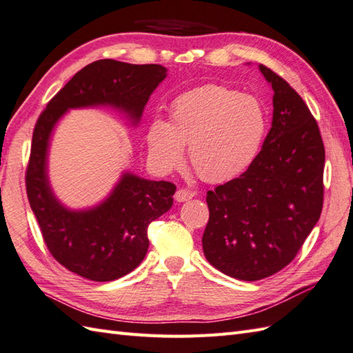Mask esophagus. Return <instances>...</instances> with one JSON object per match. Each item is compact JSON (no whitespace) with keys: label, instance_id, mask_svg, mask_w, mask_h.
Masks as SVG:
<instances>
[{"label":"esophagus","instance_id":"1","mask_svg":"<svg viewBox=\"0 0 353 353\" xmlns=\"http://www.w3.org/2000/svg\"><path fill=\"white\" fill-rule=\"evenodd\" d=\"M193 196H194L193 192H188V190H185V188H179V190H176V193H175V201L176 202H187V201H190Z\"/></svg>","mask_w":353,"mask_h":353}]
</instances>
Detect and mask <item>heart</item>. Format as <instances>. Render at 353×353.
I'll use <instances>...</instances> for the list:
<instances>
[{"instance_id":"obj_1","label":"heart","mask_w":353,"mask_h":353,"mask_svg":"<svg viewBox=\"0 0 353 353\" xmlns=\"http://www.w3.org/2000/svg\"><path fill=\"white\" fill-rule=\"evenodd\" d=\"M266 132L262 105L221 85H203L178 96L169 121L148 127V157L161 174L188 161L206 183H225L252 165Z\"/></svg>"}]
</instances>
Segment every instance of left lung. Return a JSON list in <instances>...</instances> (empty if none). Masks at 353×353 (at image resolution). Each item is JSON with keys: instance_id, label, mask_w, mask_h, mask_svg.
<instances>
[{"instance_id": "left-lung-1", "label": "left lung", "mask_w": 353, "mask_h": 353, "mask_svg": "<svg viewBox=\"0 0 353 353\" xmlns=\"http://www.w3.org/2000/svg\"><path fill=\"white\" fill-rule=\"evenodd\" d=\"M272 123L244 174L206 193L203 254L229 277L256 281L289 265L321 217L325 148L304 100L268 67Z\"/></svg>"}]
</instances>
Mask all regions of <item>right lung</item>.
Here are the masks:
<instances>
[{
  "mask_svg": "<svg viewBox=\"0 0 353 353\" xmlns=\"http://www.w3.org/2000/svg\"><path fill=\"white\" fill-rule=\"evenodd\" d=\"M168 68L99 59L83 67L48 103L32 133L27 194L41 235L55 259L68 271L92 281H112L132 272L148 252V226L170 210L176 187L124 170L101 202L68 208L49 179V150L54 130L70 109L110 108L132 127Z\"/></svg>",
  "mask_w": 353,
  "mask_h": 353,
  "instance_id": "add662e5",
  "label": "right lung"
}]
</instances>
